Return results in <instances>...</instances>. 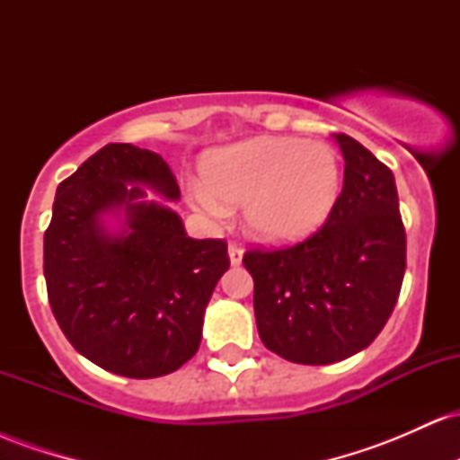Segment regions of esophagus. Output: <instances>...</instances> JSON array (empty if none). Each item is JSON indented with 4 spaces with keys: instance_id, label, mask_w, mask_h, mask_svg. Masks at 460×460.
I'll use <instances>...</instances> for the list:
<instances>
[{
    "instance_id": "esophagus-1",
    "label": "esophagus",
    "mask_w": 460,
    "mask_h": 460,
    "mask_svg": "<svg viewBox=\"0 0 460 460\" xmlns=\"http://www.w3.org/2000/svg\"><path fill=\"white\" fill-rule=\"evenodd\" d=\"M242 257H244V251H242V246L235 244V242H231V244H229V260H231V266H240Z\"/></svg>"
}]
</instances>
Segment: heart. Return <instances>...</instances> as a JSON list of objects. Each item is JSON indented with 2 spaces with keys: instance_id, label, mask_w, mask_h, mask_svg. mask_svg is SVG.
<instances>
[{
  "instance_id": "1",
  "label": "heart",
  "mask_w": 460,
  "mask_h": 460,
  "mask_svg": "<svg viewBox=\"0 0 460 460\" xmlns=\"http://www.w3.org/2000/svg\"><path fill=\"white\" fill-rule=\"evenodd\" d=\"M200 171L203 183L190 190L194 205L225 216V203H244L248 231L272 244L315 234L335 209L344 183L341 160L331 145L292 136L214 149Z\"/></svg>"
}]
</instances>
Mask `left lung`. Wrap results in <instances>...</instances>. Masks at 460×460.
I'll use <instances>...</instances> for the list:
<instances>
[{
  "instance_id": "obj_1",
  "label": "left lung",
  "mask_w": 460,
  "mask_h": 460,
  "mask_svg": "<svg viewBox=\"0 0 460 460\" xmlns=\"http://www.w3.org/2000/svg\"><path fill=\"white\" fill-rule=\"evenodd\" d=\"M344 188L322 229L300 244L244 255L263 346L303 366L357 355L387 324L402 288L406 234L394 172L335 134Z\"/></svg>"
}]
</instances>
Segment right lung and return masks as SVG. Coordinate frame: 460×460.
Here are the masks:
<instances>
[{
  "instance_id": "1",
  "label": "right lung",
  "mask_w": 460,
  "mask_h": 460,
  "mask_svg": "<svg viewBox=\"0 0 460 460\" xmlns=\"http://www.w3.org/2000/svg\"><path fill=\"white\" fill-rule=\"evenodd\" d=\"M177 179L157 153L105 145L58 186L45 231L47 296L73 348L128 378L175 372L194 357L225 240H192L168 205ZM121 218L114 232L102 218Z\"/></svg>"
}]
</instances>
